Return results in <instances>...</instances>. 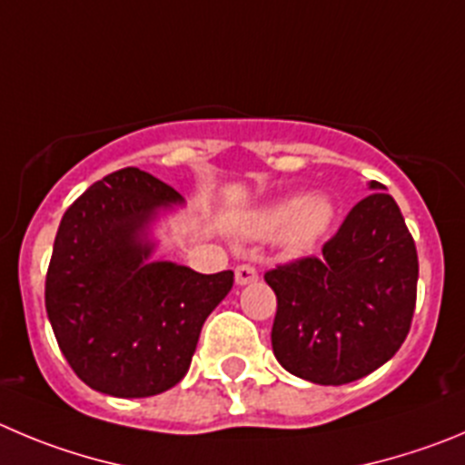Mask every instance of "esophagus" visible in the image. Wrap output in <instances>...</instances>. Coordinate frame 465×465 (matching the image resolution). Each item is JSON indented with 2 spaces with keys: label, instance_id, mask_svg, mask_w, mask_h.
I'll return each mask as SVG.
<instances>
[{
  "label": "esophagus",
  "instance_id": "34e87169",
  "mask_svg": "<svg viewBox=\"0 0 465 465\" xmlns=\"http://www.w3.org/2000/svg\"><path fill=\"white\" fill-rule=\"evenodd\" d=\"M259 280V271L250 263H241L236 266V284H252V282Z\"/></svg>",
  "mask_w": 465,
  "mask_h": 465
}]
</instances>
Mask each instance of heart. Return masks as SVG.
I'll return each mask as SVG.
<instances>
[{"mask_svg": "<svg viewBox=\"0 0 465 465\" xmlns=\"http://www.w3.org/2000/svg\"><path fill=\"white\" fill-rule=\"evenodd\" d=\"M332 215V203L316 194L307 199H286L262 208L245 220L242 229L250 236H272L284 229L286 245L293 250H305L331 227Z\"/></svg>", "mask_w": 465, "mask_h": 465, "instance_id": "1", "label": "heart"}]
</instances>
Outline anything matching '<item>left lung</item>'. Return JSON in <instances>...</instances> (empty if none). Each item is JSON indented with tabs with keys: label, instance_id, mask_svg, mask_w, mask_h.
Segmentation results:
<instances>
[{
	"label": "left lung",
	"instance_id": "left-lung-1",
	"mask_svg": "<svg viewBox=\"0 0 465 465\" xmlns=\"http://www.w3.org/2000/svg\"><path fill=\"white\" fill-rule=\"evenodd\" d=\"M360 199L319 257L280 263L263 280L277 296L272 351L286 371L344 385L388 362L411 331L418 250L397 202Z\"/></svg>",
	"mask_w": 465,
	"mask_h": 465
}]
</instances>
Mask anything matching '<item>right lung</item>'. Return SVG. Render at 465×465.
Returning <instances> with one entry per match:
<instances>
[{
  "instance_id": "1",
  "label": "right lung",
  "mask_w": 465,
  "mask_h": 465,
  "mask_svg": "<svg viewBox=\"0 0 465 465\" xmlns=\"http://www.w3.org/2000/svg\"><path fill=\"white\" fill-rule=\"evenodd\" d=\"M181 202L172 185L125 167L64 213L45 310L71 370L98 392L140 399L173 388L188 374L206 316L232 292V271L149 263L146 224Z\"/></svg>"
}]
</instances>
